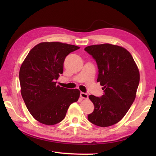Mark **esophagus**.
<instances>
[{"instance_id": "obj_1", "label": "esophagus", "mask_w": 156, "mask_h": 156, "mask_svg": "<svg viewBox=\"0 0 156 156\" xmlns=\"http://www.w3.org/2000/svg\"><path fill=\"white\" fill-rule=\"evenodd\" d=\"M80 97L82 98H84V99L88 98V95H87V94L84 93V92H80Z\"/></svg>"}]
</instances>
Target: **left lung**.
<instances>
[{
    "instance_id": "left-lung-1",
    "label": "left lung",
    "mask_w": 156,
    "mask_h": 156,
    "mask_svg": "<svg viewBox=\"0 0 156 156\" xmlns=\"http://www.w3.org/2000/svg\"><path fill=\"white\" fill-rule=\"evenodd\" d=\"M96 60L97 82L103 86L101 97L89 96L94 110L88 115L89 122L106 127L115 125L128 112L136 98L140 73L133 57L122 47L111 44H95L84 48Z\"/></svg>"
}]
</instances>
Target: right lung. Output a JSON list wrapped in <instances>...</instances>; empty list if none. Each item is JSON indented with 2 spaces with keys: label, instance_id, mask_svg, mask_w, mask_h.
Returning a JSON list of instances; mask_svg holds the SVG:
<instances>
[{
  "label": "right lung",
  "instance_id": "right-lung-1",
  "mask_svg": "<svg viewBox=\"0 0 156 156\" xmlns=\"http://www.w3.org/2000/svg\"><path fill=\"white\" fill-rule=\"evenodd\" d=\"M80 47L66 43H41L30 50L21 65V95L31 115L39 122L54 125L64 119L80 91L56 85L66 56Z\"/></svg>",
  "mask_w": 156,
  "mask_h": 156
}]
</instances>
